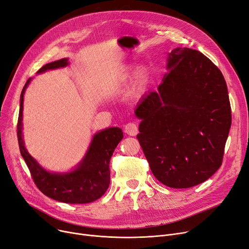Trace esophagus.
Returning a JSON list of instances; mask_svg holds the SVG:
<instances>
[{
    "instance_id": "1",
    "label": "esophagus",
    "mask_w": 249,
    "mask_h": 249,
    "mask_svg": "<svg viewBox=\"0 0 249 249\" xmlns=\"http://www.w3.org/2000/svg\"><path fill=\"white\" fill-rule=\"evenodd\" d=\"M124 131L128 136H137L139 133L138 124L135 123H128L124 125Z\"/></svg>"
}]
</instances>
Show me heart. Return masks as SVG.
Instances as JSON below:
<instances>
[{"label":"heart","mask_w":249,"mask_h":249,"mask_svg":"<svg viewBox=\"0 0 249 249\" xmlns=\"http://www.w3.org/2000/svg\"><path fill=\"white\" fill-rule=\"evenodd\" d=\"M127 78H129V72L127 71V69H124L123 71V73L121 74V79L123 80H126ZM149 82V74L145 69H142L139 72V74L137 75L136 78V89L138 90H143L145 89Z\"/></svg>","instance_id":"1"}]
</instances>
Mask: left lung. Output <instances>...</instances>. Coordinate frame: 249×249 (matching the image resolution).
I'll return each mask as SVG.
<instances>
[{
	"instance_id": "8db88e82",
	"label": "left lung",
	"mask_w": 249,
	"mask_h": 249,
	"mask_svg": "<svg viewBox=\"0 0 249 249\" xmlns=\"http://www.w3.org/2000/svg\"><path fill=\"white\" fill-rule=\"evenodd\" d=\"M170 70L135 111L137 139L154 176L176 189L208 180L221 167L231 126L227 85L219 68L190 48L172 50Z\"/></svg>"
}]
</instances>
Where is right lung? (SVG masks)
<instances>
[{
    "label": "right lung",
    "mask_w": 249,
    "mask_h": 249,
    "mask_svg": "<svg viewBox=\"0 0 249 249\" xmlns=\"http://www.w3.org/2000/svg\"><path fill=\"white\" fill-rule=\"evenodd\" d=\"M68 64L66 58L42 66L37 73L49 69L64 67ZM29 78L23 87L20 98V111L17 124V136L22 157L31 173L32 179L40 191L49 198L68 204H85L99 199L110 183L109 162L116 145L124 138L120 127H109L97 133L78 168L68 174L49 173L39 166L28 154L22 138L23 99Z\"/></svg>",
    "instance_id": "right-lung-1"
}]
</instances>
